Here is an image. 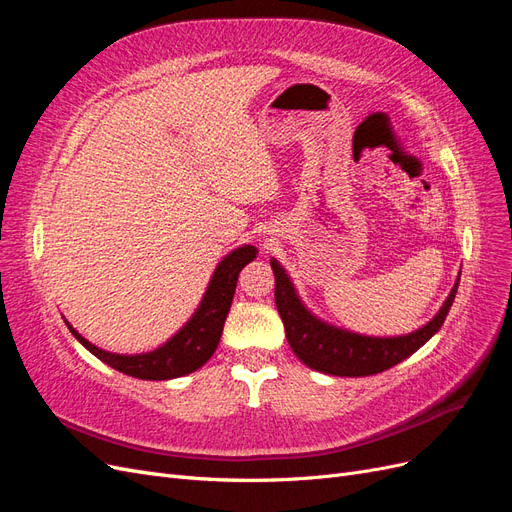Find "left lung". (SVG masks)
<instances>
[{
  "label": "left lung",
  "mask_w": 512,
  "mask_h": 512,
  "mask_svg": "<svg viewBox=\"0 0 512 512\" xmlns=\"http://www.w3.org/2000/svg\"><path fill=\"white\" fill-rule=\"evenodd\" d=\"M271 269L275 275V305L282 316L292 352L307 367L344 378L374 376L408 359L440 331L459 288L457 275V282L442 303L440 312L423 329L397 337H371L333 327V324L316 318L301 303L286 269L275 258L271 260Z\"/></svg>",
  "instance_id": "obj_1"
}]
</instances>
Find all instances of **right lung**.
Wrapping results in <instances>:
<instances>
[{"label":"right lung","instance_id":"right-lung-1","mask_svg":"<svg viewBox=\"0 0 512 512\" xmlns=\"http://www.w3.org/2000/svg\"><path fill=\"white\" fill-rule=\"evenodd\" d=\"M258 250L254 245H243L232 250L220 265L213 271L211 282L203 301H200L194 316L185 322V327L177 331L168 342L156 350L145 354H115L106 352L72 329H68L79 342L106 365L128 374L132 378L141 380H173L185 374H192L198 367H203L218 348L220 337L224 331V322L230 312L232 297H235V288L241 269L256 258Z\"/></svg>","mask_w":512,"mask_h":512}]
</instances>
